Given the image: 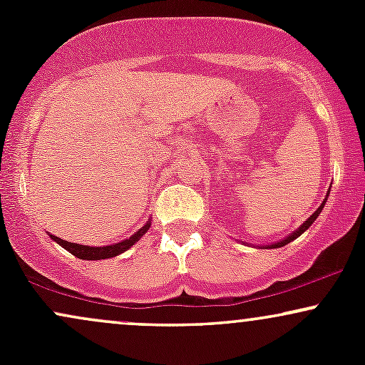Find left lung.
Here are the masks:
<instances>
[{
  "label": "left lung",
  "instance_id": "left-lung-1",
  "mask_svg": "<svg viewBox=\"0 0 365 365\" xmlns=\"http://www.w3.org/2000/svg\"><path fill=\"white\" fill-rule=\"evenodd\" d=\"M329 192L331 190H328V194H326V197H324V200H322V204L319 207L316 209V211L312 212L311 215V217H307V221H304L302 225L299 226V228L295 230V232L293 233H290V235L288 237H284V238H282V240H278V242H274V244H271V245H261L259 247V249H278V247H283V245H287V244H290V242H293L295 240V238H299L300 235H302V233L305 232V230H309V226H311L314 221L317 220V216L321 215V211H322V207H324V204H326V200H328V195H329Z\"/></svg>",
  "mask_w": 365,
  "mask_h": 365
}]
</instances>
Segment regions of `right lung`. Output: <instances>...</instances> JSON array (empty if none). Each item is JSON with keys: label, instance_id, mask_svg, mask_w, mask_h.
<instances>
[{"label": "right lung", "instance_id": "1", "mask_svg": "<svg viewBox=\"0 0 365 365\" xmlns=\"http://www.w3.org/2000/svg\"><path fill=\"white\" fill-rule=\"evenodd\" d=\"M149 228H150V220L144 226H142L140 230H137V232L133 233L130 238H125V240L116 242V244L106 245V247L81 245V244H73V242L63 240V238H60V237H54V235H49V237H51V240L56 242L58 245H61L63 249L68 250L70 254H73L75 257L83 259V261H101V259H110V257H115V255L123 254L125 250L130 249V247L135 245L137 242H139L140 238L145 235V232H148Z\"/></svg>", "mask_w": 365, "mask_h": 365}]
</instances>
